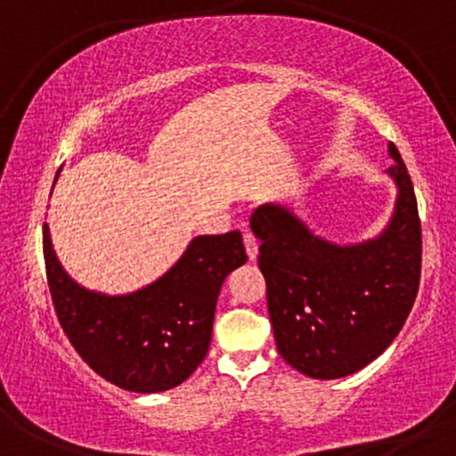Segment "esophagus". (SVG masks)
Segmentation results:
<instances>
[{"label":"esophagus","mask_w":456,"mask_h":456,"mask_svg":"<svg viewBox=\"0 0 456 456\" xmlns=\"http://www.w3.org/2000/svg\"><path fill=\"white\" fill-rule=\"evenodd\" d=\"M244 248H246V255H248L250 261L257 259L259 244H257V240H255L253 233H244Z\"/></svg>","instance_id":"1"}]
</instances>
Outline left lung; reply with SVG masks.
<instances>
[{
	"label": "left lung",
	"instance_id": "obj_1",
	"mask_svg": "<svg viewBox=\"0 0 456 456\" xmlns=\"http://www.w3.org/2000/svg\"><path fill=\"white\" fill-rule=\"evenodd\" d=\"M386 175L395 208L381 232L337 244L313 232L287 203L250 214L259 268L268 287L276 347L313 379L347 378L388 349L410 315L420 282V218L411 177L395 143Z\"/></svg>",
	"mask_w": 456,
	"mask_h": 456
}]
</instances>
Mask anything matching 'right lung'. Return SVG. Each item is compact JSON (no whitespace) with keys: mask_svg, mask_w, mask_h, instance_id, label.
I'll return each instance as SVG.
<instances>
[{"mask_svg":"<svg viewBox=\"0 0 456 456\" xmlns=\"http://www.w3.org/2000/svg\"><path fill=\"white\" fill-rule=\"evenodd\" d=\"M43 248L57 319L72 347L101 378L141 395L171 390L195 373L210 347L223 282L248 259L240 232L197 235L150 285L109 296L68 274L46 223Z\"/></svg>","mask_w":456,"mask_h":456,"instance_id":"right-lung-1","label":"right lung"}]
</instances>
